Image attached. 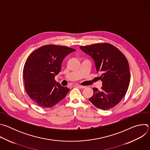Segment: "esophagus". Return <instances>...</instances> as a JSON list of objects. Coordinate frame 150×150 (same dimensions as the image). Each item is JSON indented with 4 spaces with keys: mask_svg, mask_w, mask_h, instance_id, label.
<instances>
[{
    "mask_svg": "<svg viewBox=\"0 0 150 150\" xmlns=\"http://www.w3.org/2000/svg\"><path fill=\"white\" fill-rule=\"evenodd\" d=\"M76 87H78L79 88H81V89H83V88H85V86H82V85H76Z\"/></svg>",
    "mask_w": 150,
    "mask_h": 150,
    "instance_id": "1",
    "label": "esophagus"
}]
</instances>
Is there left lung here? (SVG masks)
<instances>
[{"label":"left lung","mask_w":150,"mask_h":150,"mask_svg":"<svg viewBox=\"0 0 150 150\" xmlns=\"http://www.w3.org/2000/svg\"><path fill=\"white\" fill-rule=\"evenodd\" d=\"M95 62L97 72L102 81L101 90L93 88L89 101L96 108L107 110L117 105L127 92L130 82L129 63L125 55L109 43L80 46Z\"/></svg>","instance_id":"obj_1"}]
</instances>
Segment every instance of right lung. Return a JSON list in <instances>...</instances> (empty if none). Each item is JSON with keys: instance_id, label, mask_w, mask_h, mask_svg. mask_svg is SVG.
I'll return each instance as SVG.
<instances>
[{"instance_id": "add662e5", "label": "right lung", "mask_w": 150, "mask_h": 150, "mask_svg": "<svg viewBox=\"0 0 150 150\" xmlns=\"http://www.w3.org/2000/svg\"><path fill=\"white\" fill-rule=\"evenodd\" d=\"M75 49L62 46H42L28 56L23 77L30 98L43 108H51L65 97L69 89L61 86L54 77L61 71L63 60Z\"/></svg>"}]
</instances>
